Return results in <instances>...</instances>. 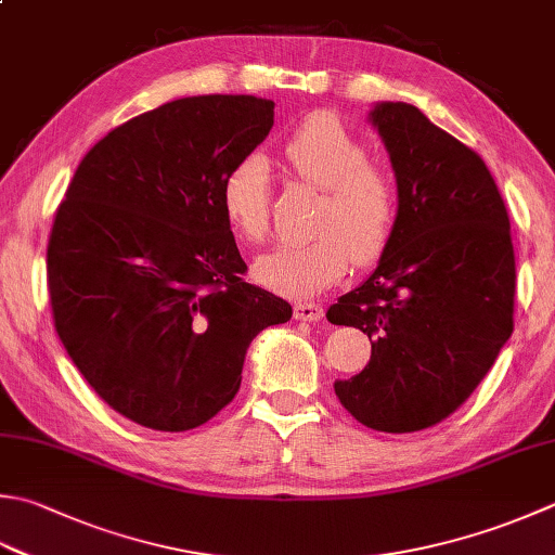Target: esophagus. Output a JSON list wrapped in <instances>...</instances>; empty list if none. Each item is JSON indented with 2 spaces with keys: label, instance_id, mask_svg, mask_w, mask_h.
I'll return each instance as SVG.
<instances>
[{
  "label": "esophagus",
  "instance_id": "esophagus-1",
  "mask_svg": "<svg viewBox=\"0 0 555 555\" xmlns=\"http://www.w3.org/2000/svg\"><path fill=\"white\" fill-rule=\"evenodd\" d=\"M322 306L318 302H296V308H293V318L296 320H306V322H318L322 320Z\"/></svg>",
  "mask_w": 555,
  "mask_h": 555
}]
</instances>
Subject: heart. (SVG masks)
<instances>
[{"mask_svg": "<svg viewBox=\"0 0 555 555\" xmlns=\"http://www.w3.org/2000/svg\"><path fill=\"white\" fill-rule=\"evenodd\" d=\"M296 176L322 190L312 241L284 243L255 262L259 284L288 298H310L341 281L351 257L373 262L392 235L399 211L395 180L367 163V151L339 119L312 115L286 141ZM269 176L262 158L237 163L221 184V209L231 231L259 243L269 228Z\"/></svg>", "mask_w": 555, "mask_h": 555, "instance_id": "obj_1", "label": "heart"}]
</instances>
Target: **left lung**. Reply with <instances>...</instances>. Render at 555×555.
Here are the masks:
<instances>
[{
  "instance_id": "1",
  "label": "left lung",
  "mask_w": 555,
  "mask_h": 555,
  "mask_svg": "<svg viewBox=\"0 0 555 555\" xmlns=\"http://www.w3.org/2000/svg\"><path fill=\"white\" fill-rule=\"evenodd\" d=\"M371 122L399 211L373 274L327 310L373 339L371 361L334 392L363 426L414 433L457 411L513 334L515 249L476 151L409 103H377Z\"/></svg>"
}]
</instances>
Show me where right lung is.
<instances>
[{
	"label": "right lung",
	"instance_id": "1",
	"mask_svg": "<svg viewBox=\"0 0 555 555\" xmlns=\"http://www.w3.org/2000/svg\"><path fill=\"white\" fill-rule=\"evenodd\" d=\"M274 125V101L192 95L115 127L54 214V330L95 395L144 428L182 433L231 404L249 341L291 306L247 284L221 209L228 170Z\"/></svg>",
	"mask_w": 555,
	"mask_h": 555
}]
</instances>
